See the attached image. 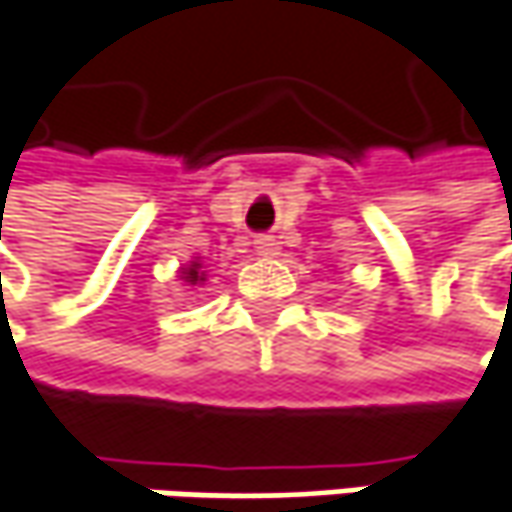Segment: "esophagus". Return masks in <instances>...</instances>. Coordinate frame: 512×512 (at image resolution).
Returning a JSON list of instances; mask_svg holds the SVG:
<instances>
[{"label":"esophagus","mask_w":512,"mask_h":512,"mask_svg":"<svg viewBox=\"0 0 512 512\" xmlns=\"http://www.w3.org/2000/svg\"><path fill=\"white\" fill-rule=\"evenodd\" d=\"M255 249H257V255H263V257L278 255V243H275L272 237H257Z\"/></svg>","instance_id":"obj_1"}]
</instances>
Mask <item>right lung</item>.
I'll return each mask as SVG.
<instances>
[{"mask_svg": "<svg viewBox=\"0 0 512 512\" xmlns=\"http://www.w3.org/2000/svg\"><path fill=\"white\" fill-rule=\"evenodd\" d=\"M182 278H185L188 284H202V281H205V272H202V263H199V260H191V266H185V272H182Z\"/></svg>", "mask_w": 512, "mask_h": 512, "instance_id": "add662e5", "label": "right lung"}]
</instances>
